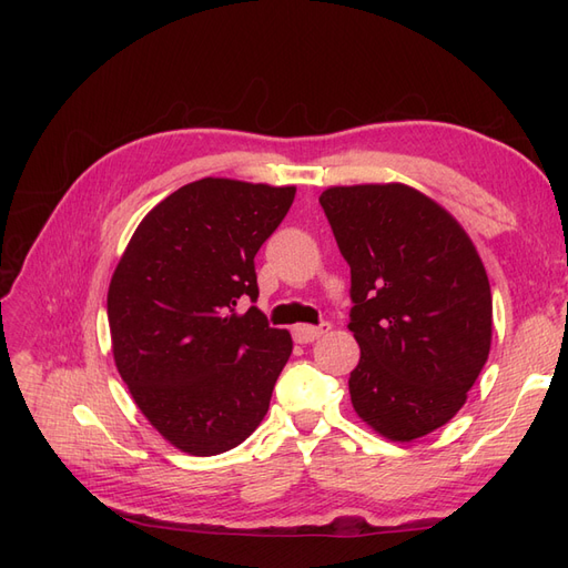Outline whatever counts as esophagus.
<instances>
[{
  "label": "esophagus",
  "mask_w": 568,
  "mask_h": 568,
  "mask_svg": "<svg viewBox=\"0 0 568 568\" xmlns=\"http://www.w3.org/2000/svg\"><path fill=\"white\" fill-rule=\"evenodd\" d=\"M329 329H332L329 322H322L320 326H313V324H296V326H294V338H296L298 343H313V341H317L322 334H326Z\"/></svg>",
  "instance_id": "1"
}]
</instances>
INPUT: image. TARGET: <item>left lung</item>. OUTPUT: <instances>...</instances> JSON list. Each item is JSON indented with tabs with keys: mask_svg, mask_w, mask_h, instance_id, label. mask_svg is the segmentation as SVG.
Segmentation results:
<instances>
[{
	"mask_svg": "<svg viewBox=\"0 0 568 568\" xmlns=\"http://www.w3.org/2000/svg\"><path fill=\"white\" fill-rule=\"evenodd\" d=\"M320 205L351 265L353 407L390 440L432 434L457 415L488 359L484 263L457 222L412 186H332Z\"/></svg>",
	"mask_w": 568,
	"mask_h": 568,
	"instance_id": "obj_1",
	"label": "left lung"
}]
</instances>
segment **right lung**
I'll list each match as a JSON object with an SVG mask.
<instances>
[{
  "instance_id": "obj_1",
  "label": "right lung",
  "mask_w": 568,
  "mask_h": 568,
  "mask_svg": "<svg viewBox=\"0 0 568 568\" xmlns=\"http://www.w3.org/2000/svg\"><path fill=\"white\" fill-rule=\"evenodd\" d=\"M294 186L205 178L163 199L132 234L109 286L115 367L159 434L211 457L244 443L291 355L257 301L255 253Z\"/></svg>"
}]
</instances>
